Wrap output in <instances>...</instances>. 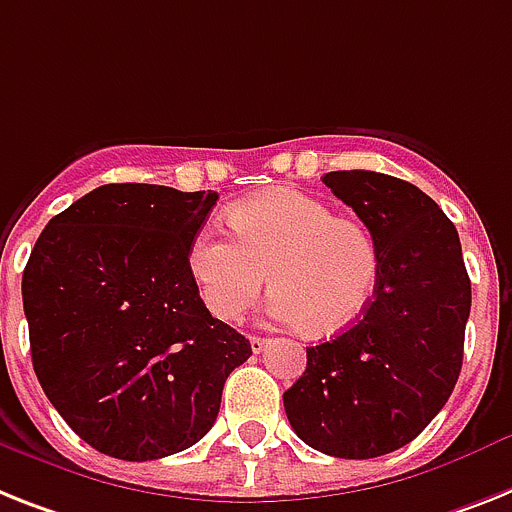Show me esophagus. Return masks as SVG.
I'll list each match as a JSON object with an SVG mask.
<instances>
[{"instance_id": "obj_1", "label": "esophagus", "mask_w": 512, "mask_h": 512, "mask_svg": "<svg viewBox=\"0 0 512 512\" xmlns=\"http://www.w3.org/2000/svg\"><path fill=\"white\" fill-rule=\"evenodd\" d=\"M272 337H261V335H253L251 337V348L253 353H264L266 348H272Z\"/></svg>"}]
</instances>
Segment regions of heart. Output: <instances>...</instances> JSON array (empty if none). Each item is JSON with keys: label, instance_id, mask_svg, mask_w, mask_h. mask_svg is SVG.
Returning <instances> with one entry per match:
<instances>
[{"label": "heart", "instance_id": "b5f03b06", "mask_svg": "<svg viewBox=\"0 0 512 512\" xmlns=\"http://www.w3.org/2000/svg\"><path fill=\"white\" fill-rule=\"evenodd\" d=\"M234 238L214 227L196 232L188 266L206 308L238 322L272 280L274 319L335 335L366 314L379 280L377 240L361 222L335 217L324 201L272 188L227 214Z\"/></svg>", "mask_w": 512, "mask_h": 512}]
</instances>
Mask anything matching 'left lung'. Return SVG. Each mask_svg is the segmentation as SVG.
<instances>
[{
  "instance_id": "8db88e82",
  "label": "left lung",
  "mask_w": 512,
  "mask_h": 512,
  "mask_svg": "<svg viewBox=\"0 0 512 512\" xmlns=\"http://www.w3.org/2000/svg\"><path fill=\"white\" fill-rule=\"evenodd\" d=\"M379 248L366 314L306 348L303 377L282 395L295 434L319 453L366 460L424 432L463 366L471 314L458 230L416 185L369 170L322 177Z\"/></svg>"
}]
</instances>
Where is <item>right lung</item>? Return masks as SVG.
<instances>
[{"label": "right lung", "instance_id": "right-lung-1", "mask_svg": "<svg viewBox=\"0 0 512 512\" xmlns=\"http://www.w3.org/2000/svg\"><path fill=\"white\" fill-rule=\"evenodd\" d=\"M214 190L112 183L49 219L23 272L33 371L83 442L120 460L188 450L251 342L204 306L190 243Z\"/></svg>", "mask_w": 512, "mask_h": 512}]
</instances>
